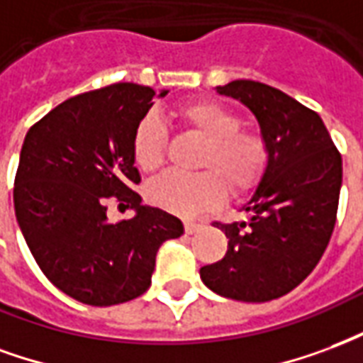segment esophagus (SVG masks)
<instances>
[{"label": "esophagus", "instance_id": "esophagus-1", "mask_svg": "<svg viewBox=\"0 0 363 363\" xmlns=\"http://www.w3.org/2000/svg\"><path fill=\"white\" fill-rule=\"evenodd\" d=\"M184 228H185V234H195V232H199V230L203 228V222L185 220L184 222Z\"/></svg>", "mask_w": 363, "mask_h": 363}]
</instances>
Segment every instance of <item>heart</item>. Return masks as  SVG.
<instances>
[{
  "label": "heart",
  "instance_id": "obj_1",
  "mask_svg": "<svg viewBox=\"0 0 363 363\" xmlns=\"http://www.w3.org/2000/svg\"><path fill=\"white\" fill-rule=\"evenodd\" d=\"M178 118L187 129L205 139L199 174L168 172L149 185L147 195L156 207L182 216H195L220 205L226 187L232 195L253 189L265 172L269 147L257 129L242 127V120L213 100L184 104ZM168 133L155 113L145 116L131 137V156L139 170L152 174L164 164Z\"/></svg>",
  "mask_w": 363,
  "mask_h": 363
}]
</instances>
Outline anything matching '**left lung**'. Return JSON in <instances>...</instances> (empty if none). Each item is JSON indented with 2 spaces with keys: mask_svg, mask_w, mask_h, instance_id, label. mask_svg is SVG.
<instances>
[{
  "mask_svg": "<svg viewBox=\"0 0 363 363\" xmlns=\"http://www.w3.org/2000/svg\"><path fill=\"white\" fill-rule=\"evenodd\" d=\"M257 118L269 160L243 205L247 222H214L228 238L226 255L201 267L213 292L238 301L277 300L315 269L335 230L342 158L319 113L257 81L216 86Z\"/></svg>",
  "mask_w": 363,
  "mask_h": 363,
  "instance_id": "8db88e82",
  "label": "left lung"
}]
</instances>
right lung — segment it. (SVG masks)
I'll return each instance as SVG.
<instances>
[{"label":"right lung","instance_id":"1","mask_svg":"<svg viewBox=\"0 0 363 363\" xmlns=\"http://www.w3.org/2000/svg\"><path fill=\"white\" fill-rule=\"evenodd\" d=\"M166 94L110 84L55 106L26 133L13 189L18 228L48 280L77 301L106 308L145 294L158 247L184 234L179 218L133 191L131 137ZM110 200L134 218L108 221Z\"/></svg>","mask_w":363,"mask_h":363}]
</instances>
